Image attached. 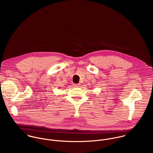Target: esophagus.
Masks as SVG:
<instances>
[{
	"label": "esophagus",
	"instance_id": "obj_1",
	"mask_svg": "<svg viewBox=\"0 0 153 153\" xmlns=\"http://www.w3.org/2000/svg\"><path fill=\"white\" fill-rule=\"evenodd\" d=\"M73 85H74V87H79V86H80V84H73Z\"/></svg>",
	"mask_w": 153,
	"mask_h": 153
}]
</instances>
